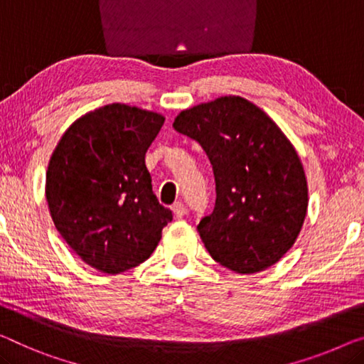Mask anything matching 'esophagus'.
Wrapping results in <instances>:
<instances>
[{"instance_id":"obj_1","label":"esophagus","mask_w":364,"mask_h":364,"mask_svg":"<svg viewBox=\"0 0 364 364\" xmlns=\"http://www.w3.org/2000/svg\"><path fill=\"white\" fill-rule=\"evenodd\" d=\"M173 213H175L176 219H181V217L186 215V205H184L181 200H178V203L173 204Z\"/></svg>"}]
</instances>
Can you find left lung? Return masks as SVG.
I'll return each mask as SVG.
<instances>
[{"instance_id": "obj_1", "label": "left lung", "mask_w": 364, "mask_h": 364, "mask_svg": "<svg viewBox=\"0 0 364 364\" xmlns=\"http://www.w3.org/2000/svg\"><path fill=\"white\" fill-rule=\"evenodd\" d=\"M200 145L215 178V205L198 232L215 262L263 271L294 245L307 213L304 168L286 135L240 96L183 111L173 124Z\"/></svg>"}]
</instances>
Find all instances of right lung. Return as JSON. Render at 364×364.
<instances>
[{
    "mask_svg": "<svg viewBox=\"0 0 364 364\" xmlns=\"http://www.w3.org/2000/svg\"><path fill=\"white\" fill-rule=\"evenodd\" d=\"M165 117L107 105L75 121L48 161L46 196L70 248L107 274L139 267L173 213L151 189L145 154Z\"/></svg>",
    "mask_w": 364,
    "mask_h": 364,
    "instance_id": "add662e5",
    "label": "right lung"
}]
</instances>
